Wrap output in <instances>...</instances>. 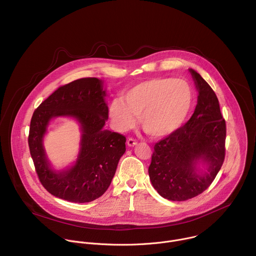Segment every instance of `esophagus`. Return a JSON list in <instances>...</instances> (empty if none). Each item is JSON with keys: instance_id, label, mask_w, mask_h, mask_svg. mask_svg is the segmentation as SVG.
Segmentation results:
<instances>
[{"instance_id": "34e87169", "label": "esophagus", "mask_w": 256, "mask_h": 256, "mask_svg": "<svg viewBox=\"0 0 256 256\" xmlns=\"http://www.w3.org/2000/svg\"><path fill=\"white\" fill-rule=\"evenodd\" d=\"M126 142H128V146H134L138 144V142H136V140L132 138H130Z\"/></svg>"}]
</instances>
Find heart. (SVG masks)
Here are the masks:
<instances>
[{"mask_svg":"<svg viewBox=\"0 0 256 256\" xmlns=\"http://www.w3.org/2000/svg\"><path fill=\"white\" fill-rule=\"evenodd\" d=\"M194 102V90L184 80L154 78L140 82L112 102L110 114L116 128L126 132L140 116L142 130L154 138L176 132L186 122Z\"/></svg>","mask_w":256,"mask_h":256,"instance_id":"heart-1","label":"heart"}]
</instances>
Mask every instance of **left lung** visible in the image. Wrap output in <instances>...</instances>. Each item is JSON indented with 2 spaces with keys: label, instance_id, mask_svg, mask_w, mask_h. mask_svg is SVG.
I'll return each instance as SVG.
<instances>
[{
  "label": "left lung",
  "instance_id": "obj_1",
  "mask_svg": "<svg viewBox=\"0 0 256 256\" xmlns=\"http://www.w3.org/2000/svg\"><path fill=\"white\" fill-rule=\"evenodd\" d=\"M198 96L194 112L176 132L154 148L148 176L152 186L164 198L184 202L210 188L226 156V120L218 96L194 70L190 68ZM202 163L206 166L200 173Z\"/></svg>",
  "mask_w": 256,
  "mask_h": 256
}]
</instances>
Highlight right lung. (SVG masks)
<instances>
[{
  "label": "right lung",
  "instance_id": "right-lung-1",
  "mask_svg": "<svg viewBox=\"0 0 256 256\" xmlns=\"http://www.w3.org/2000/svg\"><path fill=\"white\" fill-rule=\"evenodd\" d=\"M102 82L82 78L60 86L34 112L28 148L42 186L52 196L70 202H90L108 188L120 158L126 152L124 136L104 130L108 118ZM72 116L81 126L77 160L72 167L56 171L46 158L42 140L49 120Z\"/></svg>",
  "mask_w": 256,
  "mask_h": 256
}]
</instances>
